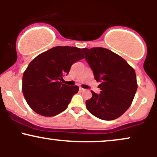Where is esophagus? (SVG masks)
I'll use <instances>...</instances> for the list:
<instances>
[{
    "mask_svg": "<svg viewBox=\"0 0 157 157\" xmlns=\"http://www.w3.org/2000/svg\"><path fill=\"white\" fill-rule=\"evenodd\" d=\"M80 90L81 91H86V89H82V88H80Z\"/></svg>",
    "mask_w": 157,
    "mask_h": 157,
    "instance_id": "34e87169",
    "label": "esophagus"
}]
</instances>
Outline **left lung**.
<instances>
[{"label":"left lung","instance_id":"obj_1","mask_svg":"<svg viewBox=\"0 0 157 157\" xmlns=\"http://www.w3.org/2000/svg\"><path fill=\"white\" fill-rule=\"evenodd\" d=\"M101 91H94L86 108L96 117L113 120L120 117L132 103L136 89V73L120 55L107 48H82Z\"/></svg>","mask_w":157,"mask_h":157}]
</instances>
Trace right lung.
<instances>
[{"label":"right lung","instance_id":"1","mask_svg":"<svg viewBox=\"0 0 157 157\" xmlns=\"http://www.w3.org/2000/svg\"><path fill=\"white\" fill-rule=\"evenodd\" d=\"M83 58L80 48L72 46H56L37 56L23 75V94L30 108L44 117L67 109L79 87L61 81L72 64Z\"/></svg>","mask_w":157,"mask_h":157}]
</instances>
